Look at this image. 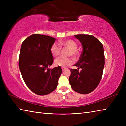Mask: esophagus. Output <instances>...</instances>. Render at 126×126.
<instances>
[{"mask_svg": "<svg viewBox=\"0 0 126 126\" xmlns=\"http://www.w3.org/2000/svg\"><path fill=\"white\" fill-rule=\"evenodd\" d=\"M62 70H63V71H64V70H65L66 68H62Z\"/></svg>", "mask_w": 126, "mask_h": 126, "instance_id": "obj_1", "label": "esophagus"}]
</instances>
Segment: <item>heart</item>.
I'll use <instances>...</instances> for the list:
<instances>
[{
    "label": "heart",
    "mask_w": 126,
    "mask_h": 126,
    "mask_svg": "<svg viewBox=\"0 0 126 126\" xmlns=\"http://www.w3.org/2000/svg\"><path fill=\"white\" fill-rule=\"evenodd\" d=\"M59 44L60 46L65 47L69 49L68 55L72 56L74 58H76L79 55L78 51L77 50V45L76 42L71 39H67L65 41H60ZM59 45L56 43H53L50 48V52L54 57H57L61 51V47ZM74 63L73 59L70 57L62 58L59 57L56 58L54 61V64L56 66H61L62 68H65L69 65L73 64Z\"/></svg>",
    "instance_id": "heart-1"
}]
</instances>
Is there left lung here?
<instances>
[{
	"label": "left lung",
	"instance_id": "obj_1",
	"mask_svg": "<svg viewBox=\"0 0 126 126\" xmlns=\"http://www.w3.org/2000/svg\"><path fill=\"white\" fill-rule=\"evenodd\" d=\"M81 43L83 51L77 62L76 69H70L69 81L76 92L87 94L95 89L102 76L104 65L103 45L94 36L89 34L75 36ZM81 68V72H79Z\"/></svg>",
	"mask_w": 126,
	"mask_h": 126
}]
</instances>
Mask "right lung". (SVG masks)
I'll return each mask as SVG.
<instances>
[{
    "mask_svg": "<svg viewBox=\"0 0 126 126\" xmlns=\"http://www.w3.org/2000/svg\"><path fill=\"white\" fill-rule=\"evenodd\" d=\"M56 39L33 34L23 41L19 57V67L24 81L31 91L45 95L57 88L62 74L61 66L49 68L53 62L50 52Z\"/></svg>",
    "mask_w": 126,
    "mask_h": 126,
    "instance_id": "right-lung-1",
    "label": "right lung"
}]
</instances>
